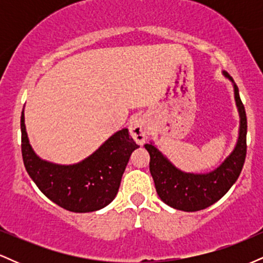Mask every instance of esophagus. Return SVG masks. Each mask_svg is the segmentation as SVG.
Instances as JSON below:
<instances>
[{
    "label": "esophagus",
    "mask_w": 263,
    "mask_h": 263,
    "mask_svg": "<svg viewBox=\"0 0 263 263\" xmlns=\"http://www.w3.org/2000/svg\"><path fill=\"white\" fill-rule=\"evenodd\" d=\"M129 132H131L132 138L137 142L138 144H142L148 135V123L144 116H137L132 120L129 123Z\"/></svg>",
    "instance_id": "obj_1"
}]
</instances>
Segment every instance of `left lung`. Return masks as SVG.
Wrapping results in <instances>:
<instances>
[{"mask_svg":"<svg viewBox=\"0 0 263 263\" xmlns=\"http://www.w3.org/2000/svg\"><path fill=\"white\" fill-rule=\"evenodd\" d=\"M232 83V78L224 73ZM235 100L240 114V134L236 147L215 171L206 174L184 173L153 146L144 144L149 153V172L152 174L157 194L165 204L183 211H199L210 206L221 199L237 180L246 158V111L234 83Z\"/></svg>","mask_w":263,"mask_h":263,"instance_id":"8db88e82","label":"left lung"}]
</instances>
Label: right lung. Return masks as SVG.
<instances>
[{
  "mask_svg": "<svg viewBox=\"0 0 263 263\" xmlns=\"http://www.w3.org/2000/svg\"><path fill=\"white\" fill-rule=\"evenodd\" d=\"M22 157L27 173L47 198L73 213H90L105 208L116 197L131 153L138 144L127 128L111 136L83 162L59 165L42 161L29 144L21 116Z\"/></svg>",
  "mask_w": 263,
  "mask_h": 263,
  "instance_id": "right-lung-1",
  "label": "right lung"
}]
</instances>
